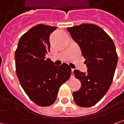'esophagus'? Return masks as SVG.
Masks as SVG:
<instances>
[{
	"instance_id": "esophagus-1",
	"label": "esophagus",
	"mask_w": 124,
	"mask_h": 124,
	"mask_svg": "<svg viewBox=\"0 0 124 124\" xmlns=\"http://www.w3.org/2000/svg\"><path fill=\"white\" fill-rule=\"evenodd\" d=\"M73 72H74V69H72V74H71V78H73L74 76V74H73Z\"/></svg>"
}]
</instances>
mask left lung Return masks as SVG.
I'll return each instance as SVG.
<instances>
[{
  "label": "left lung",
  "instance_id": "obj_1",
  "mask_svg": "<svg viewBox=\"0 0 124 124\" xmlns=\"http://www.w3.org/2000/svg\"><path fill=\"white\" fill-rule=\"evenodd\" d=\"M67 30L80 46L88 68L87 73L74 71L82 84L80 89L73 92L74 100L78 106H93L106 93L113 80L117 62L114 43L102 28L93 24H82Z\"/></svg>",
  "mask_w": 124,
  "mask_h": 124
}]
</instances>
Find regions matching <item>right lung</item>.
Returning a JSON list of instances; mask_svg holds the SVG:
<instances>
[{"instance_id": "add662e5", "label": "right lung", "mask_w": 124, "mask_h": 124, "mask_svg": "<svg viewBox=\"0 0 124 124\" xmlns=\"http://www.w3.org/2000/svg\"><path fill=\"white\" fill-rule=\"evenodd\" d=\"M54 26L38 24L20 37L15 51L16 75L22 88L39 106L54 103L60 86L71 75L70 66H55L46 54L50 52V34Z\"/></svg>"}]
</instances>
